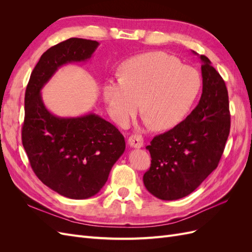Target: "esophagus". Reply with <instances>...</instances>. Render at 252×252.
Wrapping results in <instances>:
<instances>
[{
  "label": "esophagus",
  "instance_id": "34e87169",
  "mask_svg": "<svg viewBox=\"0 0 252 252\" xmlns=\"http://www.w3.org/2000/svg\"><path fill=\"white\" fill-rule=\"evenodd\" d=\"M144 140L141 135L139 134H132L129 136L128 139V145L132 148H141L143 147Z\"/></svg>",
  "mask_w": 252,
  "mask_h": 252
}]
</instances>
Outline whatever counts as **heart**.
Returning <instances> with one entry per match:
<instances>
[{
	"mask_svg": "<svg viewBox=\"0 0 252 252\" xmlns=\"http://www.w3.org/2000/svg\"><path fill=\"white\" fill-rule=\"evenodd\" d=\"M202 79L194 68L162 51L129 59L121 79L103 85V98L114 121L126 125L141 108L156 130H167L186 118L200 94Z\"/></svg>",
	"mask_w": 252,
	"mask_h": 252,
	"instance_id": "heart-1",
	"label": "heart"
}]
</instances>
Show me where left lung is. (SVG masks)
Returning <instances> with one entry per match:
<instances>
[{"label": "left lung", "mask_w": 252, "mask_h": 252, "mask_svg": "<svg viewBox=\"0 0 252 252\" xmlns=\"http://www.w3.org/2000/svg\"><path fill=\"white\" fill-rule=\"evenodd\" d=\"M202 62L203 93L196 107L169 131L155 136L146 147L151 165L143 177L148 191L159 200L182 199L215 170L230 131L228 91L209 59Z\"/></svg>", "instance_id": "1"}]
</instances>
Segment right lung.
Wrapping results in <instances>:
<instances>
[{"instance_id":"1","label":"right lung","mask_w":252,"mask_h":252,"mask_svg":"<svg viewBox=\"0 0 252 252\" xmlns=\"http://www.w3.org/2000/svg\"><path fill=\"white\" fill-rule=\"evenodd\" d=\"M100 43L71 37L45 51L30 75L25 93L22 143L30 166L43 184L73 200L95 195L125 151L118 128L95 113L55 116L41 95L59 68L85 63Z\"/></svg>"}]
</instances>
